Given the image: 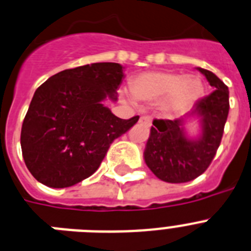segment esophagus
Returning a JSON list of instances; mask_svg holds the SVG:
<instances>
[{"mask_svg": "<svg viewBox=\"0 0 251 251\" xmlns=\"http://www.w3.org/2000/svg\"><path fill=\"white\" fill-rule=\"evenodd\" d=\"M140 123L145 124V126H151L152 118L150 115H143V117L140 118Z\"/></svg>", "mask_w": 251, "mask_h": 251, "instance_id": "esophagus-1", "label": "esophagus"}]
</instances>
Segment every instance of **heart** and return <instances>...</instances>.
Wrapping results in <instances>:
<instances>
[{"mask_svg": "<svg viewBox=\"0 0 251 251\" xmlns=\"http://www.w3.org/2000/svg\"><path fill=\"white\" fill-rule=\"evenodd\" d=\"M130 90L136 99L152 101L166 95L165 108L180 109L201 94V82L194 76H179L164 71L141 74L132 81Z\"/></svg>", "mask_w": 251, "mask_h": 251, "instance_id": "obj_1", "label": "heart"}]
</instances>
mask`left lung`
I'll return each instance as SVG.
<instances>
[{
	"label": "left lung",
	"mask_w": 251,
	"mask_h": 251,
	"mask_svg": "<svg viewBox=\"0 0 251 251\" xmlns=\"http://www.w3.org/2000/svg\"><path fill=\"white\" fill-rule=\"evenodd\" d=\"M213 91L197 101L193 114L202 117L203 132L199 140L184 136L183 119H155L145 150L150 170L166 183H187L202 175L221 145L230 101L228 87L213 72L198 68Z\"/></svg>",
	"instance_id": "1"
}]
</instances>
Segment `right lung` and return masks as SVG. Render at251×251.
Returning <instances> with one entry per match:
<instances>
[{"instance_id":"right-lung-1","label":"right lung","mask_w":251,"mask_h":251,"mask_svg":"<svg viewBox=\"0 0 251 251\" xmlns=\"http://www.w3.org/2000/svg\"><path fill=\"white\" fill-rule=\"evenodd\" d=\"M123 78L119 63L70 68L49 77L34 94L21 127V151L36 180L67 188L91 176L113 141L140 117L121 119L102 100H117Z\"/></svg>"}]
</instances>
